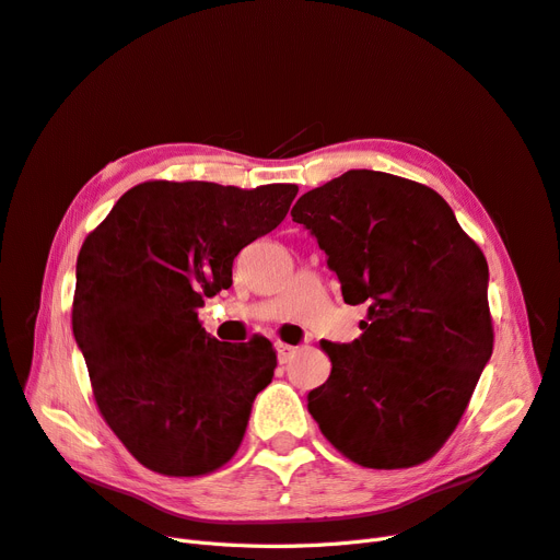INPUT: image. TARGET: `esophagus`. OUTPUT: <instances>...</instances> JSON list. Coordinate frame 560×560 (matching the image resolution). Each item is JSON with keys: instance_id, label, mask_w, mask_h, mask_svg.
I'll return each instance as SVG.
<instances>
[{"instance_id": "34e87169", "label": "esophagus", "mask_w": 560, "mask_h": 560, "mask_svg": "<svg viewBox=\"0 0 560 560\" xmlns=\"http://www.w3.org/2000/svg\"><path fill=\"white\" fill-rule=\"evenodd\" d=\"M276 349H278V361H280V363H287L289 358H292V355L296 353V347H292V345H284V342H278V345H276Z\"/></svg>"}]
</instances>
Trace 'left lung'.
I'll use <instances>...</instances> for the list:
<instances>
[{"mask_svg": "<svg viewBox=\"0 0 560 560\" xmlns=\"http://www.w3.org/2000/svg\"><path fill=\"white\" fill-rule=\"evenodd\" d=\"M292 218L317 236L345 303H368L361 338L319 342L332 368L307 411L355 464L428 462L494 349L482 250L436 190L386 172L349 170L305 192Z\"/></svg>", "mask_w": 560, "mask_h": 560, "instance_id": "1", "label": "left lung"}]
</instances>
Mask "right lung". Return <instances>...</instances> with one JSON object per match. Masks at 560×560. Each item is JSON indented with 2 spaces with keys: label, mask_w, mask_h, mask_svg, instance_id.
Listing matches in <instances>:
<instances>
[{
  "label": "right lung",
  "mask_w": 560,
  "mask_h": 560,
  "mask_svg": "<svg viewBox=\"0 0 560 560\" xmlns=\"http://www.w3.org/2000/svg\"><path fill=\"white\" fill-rule=\"evenodd\" d=\"M296 192L155 178L84 238L73 335L103 420L149 471L197 478L236 455L276 349L261 335L218 342L197 310L232 287L234 257L280 225Z\"/></svg>",
  "instance_id": "obj_1"
}]
</instances>
